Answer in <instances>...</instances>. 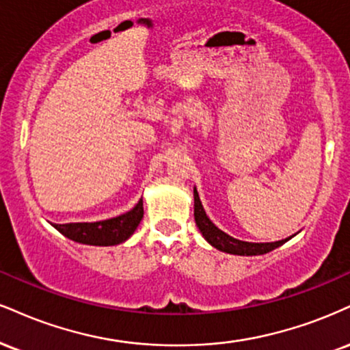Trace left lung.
<instances>
[{
	"label": "left lung",
	"mask_w": 350,
	"mask_h": 350,
	"mask_svg": "<svg viewBox=\"0 0 350 350\" xmlns=\"http://www.w3.org/2000/svg\"><path fill=\"white\" fill-rule=\"evenodd\" d=\"M193 218H196V225L199 226L202 237L207 239V243L212 244L213 247H217L218 251L228 252V254L260 256V254H266L269 251H273L275 247H279L284 243H287L288 239H292V237H290L273 243H250V241H241V239L230 237V234H226L225 231H221L215 223L207 217L204 207H202L199 192H197L196 187H193Z\"/></svg>",
	"instance_id": "obj_1"
}]
</instances>
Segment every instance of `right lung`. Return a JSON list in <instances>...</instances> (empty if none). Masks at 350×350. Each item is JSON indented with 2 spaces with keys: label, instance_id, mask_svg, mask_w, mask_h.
<instances>
[{
  "label": "right lung",
  "instance_id": "right-lung-1",
  "mask_svg": "<svg viewBox=\"0 0 350 350\" xmlns=\"http://www.w3.org/2000/svg\"><path fill=\"white\" fill-rule=\"evenodd\" d=\"M142 218L143 199L138 200V204L132 210L119 217L100 221L63 223V225L52 223V226L71 241L90 244V246H116L132 237L133 231L140 225Z\"/></svg>",
  "mask_w": 350,
  "mask_h": 350
}]
</instances>
